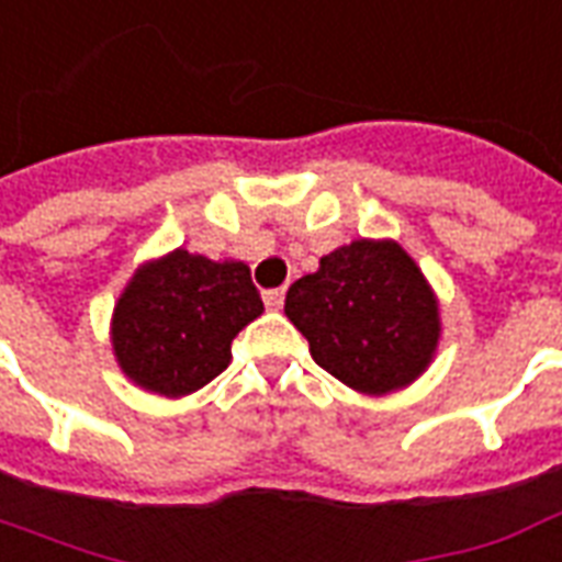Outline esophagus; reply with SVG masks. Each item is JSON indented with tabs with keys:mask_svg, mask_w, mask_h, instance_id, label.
I'll return each instance as SVG.
<instances>
[{
	"mask_svg": "<svg viewBox=\"0 0 562 562\" xmlns=\"http://www.w3.org/2000/svg\"><path fill=\"white\" fill-rule=\"evenodd\" d=\"M282 303H285V289H268L265 292V306L268 310H282Z\"/></svg>",
	"mask_w": 562,
	"mask_h": 562,
	"instance_id": "34e87169",
	"label": "esophagus"
}]
</instances>
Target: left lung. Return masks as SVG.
<instances>
[{"label": "left lung", "mask_w": 562, "mask_h": 562, "mask_svg": "<svg viewBox=\"0 0 562 562\" xmlns=\"http://www.w3.org/2000/svg\"><path fill=\"white\" fill-rule=\"evenodd\" d=\"M289 322L324 372L366 396L417 381L438 351L431 285L396 240H351L285 294Z\"/></svg>", "instance_id": "obj_1"}]
</instances>
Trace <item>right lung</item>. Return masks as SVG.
I'll list each match as a JSON object with an SVG mask.
<instances>
[{
    "mask_svg": "<svg viewBox=\"0 0 562 562\" xmlns=\"http://www.w3.org/2000/svg\"><path fill=\"white\" fill-rule=\"evenodd\" d=\"M265 313L244 261L172 249L133 273L112 313V351L133 384L196 393L232 360V339Z\"/></svg>",
    "mask_w": 562,
    "mask_h": 562,
    "instance_id": "right-lung-1",
    "label": "right lung"
}]
</instances>
